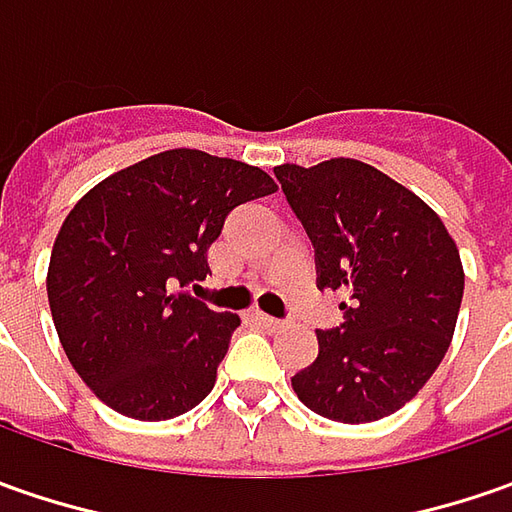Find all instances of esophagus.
Listing matches in <instances>:
<instances>
[{"mask_svg": "<svg viewBox=\"0 0 512 512\" xmlns=\"http://www.w3.org/2000/svg\"><path fill=\"white\" fill-rule=\"evenodd\" d=\"M257 320L263 323V328H269V331H280V328L289 326L286 320H277V317H272V314H257Z\"/></svg>", "mask_w": 512, "mask_h": 512, "instance_id": "1", "label": "esophagus"}]
</instances>
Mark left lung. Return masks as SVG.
Wrapping results in <instances>:
<instances>
[{
    "label": "left lung",
    "instance_id": "left-lung-1",
    "mask_svg": "<svg viewBox=\"0 0 512 512\" xmlns=\"http://www.w3.org/2000/svg\"><path fill=\"white\" fill-rule=\"evenodd\" d=\"M303 223L317 289L348 291L343 323L291 377L314 414L360 425L399 411L448 351L465 272L445 223L411 189L354 158L274 169Z\"/></svg>",
    "mask_w": 512,
    "mask_h": 512
}]
</instances>
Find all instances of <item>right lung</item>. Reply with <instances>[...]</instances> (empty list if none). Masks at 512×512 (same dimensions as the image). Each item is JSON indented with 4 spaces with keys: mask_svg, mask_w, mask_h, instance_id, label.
I'll return each instance as SVG.
<instances>
[{
    "mask_svg": "<svg viewBox=\"0 0 512 512\" xmlns=\"http://www.w3.org/2000/svg\"><path fill=\"white\" fill-rule=\"evenodd\" d=\"M263 169L201 150H167L93 186L64 218L47 300L67 360L104 405L144 422L186 411L212 391L240 326L189 286L229 212L272 195Z\"/></svg>",
    "mask_w": 512,
    "mask_h": 512,
    "instance_id": "right-lung-1",
    "label": "right lung"
}]
</instances>
